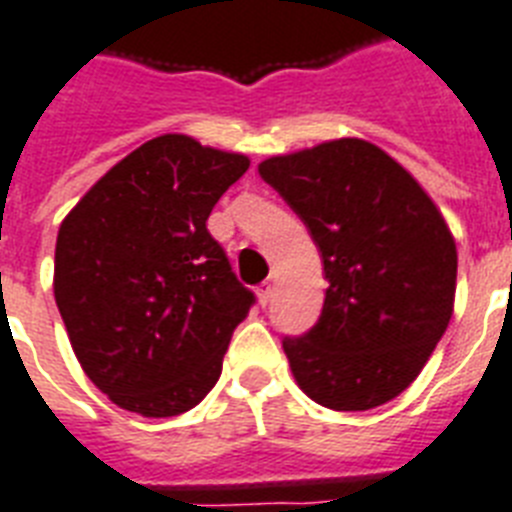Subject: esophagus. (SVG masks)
<instances>
[{
  "label": "esophagus",
  "mask_w": 512,
  "mask_h": 512,
  "mask_svg": "<svg viewBox=\"0 0 512 512\" xmlns=\"http://www.w3.org/2000/svg\"><path fill=\"white\" fill-rule=\"evenodd\" d=\"M270 297H273V286H270V281H265V284L257 289V302L265 307L270 302Z\"/></svg>",
  "instance_id": "esophagus-1"
}]
</instances>
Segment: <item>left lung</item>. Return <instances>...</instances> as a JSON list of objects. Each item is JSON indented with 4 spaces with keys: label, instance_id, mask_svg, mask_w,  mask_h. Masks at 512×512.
<instances>
[{
    "label": "left lung",
    "instance_id": "1",
    "mask_svg": "<svg viewBox=\"0 0 512 512\" xmlns=\"http://www.w3.org/2000/svg\"><path fill=\"white\" fill-rule=\"evenodd\" d=\"M305 220L328 278L323 313L284 352L299 389L331 410H371L413 384L455 307L458 249L434 199L365 139L257 165Z\"/></svg>",
    "mask_w": 512,
    "mask_h": 512
}]
</instances>
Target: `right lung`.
Returning <instances> with one entry per match:
<instances>
[{"label": "right lung", "instance_id": "obj_1", "mask_svg": "<svg viewBox=\"0 0 512 512\" xmlns=\"http://www.w3.org/2000/svg\"><path fill=\"white\" fill-rule=\"evenodd\" d=\"M249 157L184 134L149 139L65 215L54 299L83 373L123 410L170 418L205 400L255 294L207 231Z\"/></svg>", "mask_w": 512, "mask_h": 512}]
</instances>
